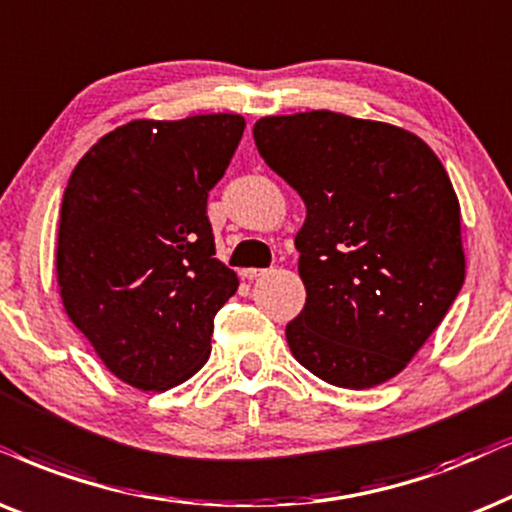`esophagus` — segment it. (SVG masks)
I'll return each mask as SVG.
<instances>
[{"label": "esophagus", "instance_id": "1", "mask_svg": "<svg viewBox=\"0 0 512 512\" xmlns=\"http://www.w3.org/2000/svg\"><path fill=\"white\" fill-rule=\"evenodd\" d=\"M265 272H268V270H263V268H247V270H242V277H244V280H258V277H263L265 275Z\"/></svg>", "mask_w": 512, "mask_h": 512}]
</instances>
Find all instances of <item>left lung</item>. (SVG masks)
Here are the masks:
<instances>
[{
    "instance_id": "obj_1",
    "label": "left lung",
    "mask_w": 512,
    "mask_h": 512,
    "mask_svg": "<svg viewBox=\"0 0 512 512\" xmlns=\"http://www.w3.org/2000/svg\"><path fill=\"white\" fill-rule=\"evenodd\" d=\"M254 141L308 211L296 235L308 298L287 324L291 353L338 388L400 374L466 280L442 162L409 131L329 110L258 119Z\"/></svg>"
}]
</instances>
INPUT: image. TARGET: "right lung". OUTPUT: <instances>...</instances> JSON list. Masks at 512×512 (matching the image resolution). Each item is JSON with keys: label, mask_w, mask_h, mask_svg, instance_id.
I'll list each match as a JSON object with an SVG mask.
<instances>
[{"label": "right lung", "mask_w": 512, "mask_h": 512, "mask_svg": "<svg viewBox=\"0 0 512 512\" xmlns=\"http://www.w3.org/2000/svg\"><path fill=\"white\" fill-rule=\"evenodd\" d=\"M244 131L240 115L129 122L79 159L61 204L56 275L65 313L117 378L188 381L237 291L207 216Z\"/></svg>", "instance_id": "add662e5"}]
</instances>
